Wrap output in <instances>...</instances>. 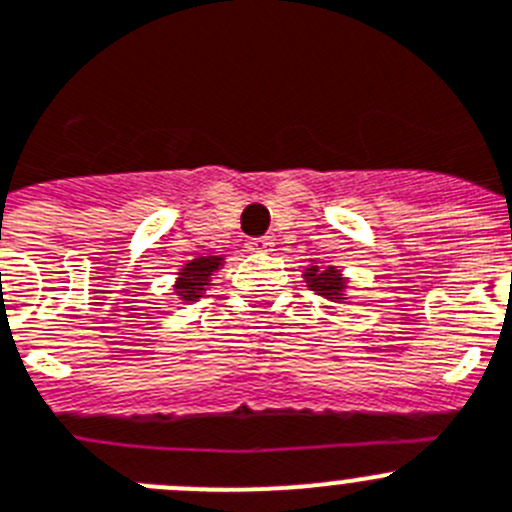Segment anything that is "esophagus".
<instances>
[{
    "label": "esophagus",
    "instance_id": "obj_1",
    "mask_svg": "<svg viewBox=\"0 0 512 512\" xmlns=\"http://www.w3.org/2000/svg\"><path fill=\"white\" fill-rule=\"evenodd\" d=\"M270 245H273V242H270L267 237L247 239V250H250V252H265V250H270Z\"/></svg>",
    "mask_w": 512,
    "mask_h": 512
}]
</instances>
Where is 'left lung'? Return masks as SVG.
<instances>
[{
  "label": "left lung",
  "instance_id": "obj_1",
  "mask_svg": "<svg viewBox=\"0 0 512 512\" xmlns=\"http://www.w3.org/2000/svg\"><path fill=\"white\" fill-rule=\"evenodd\" d=\"M306 283L308 288L316 290L324 298H342L344 293V278L336 273L334 267H306Z\"/></svg>",
  "mask_w": 512,
  "mask_h": 512
}]
</instances>
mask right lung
I'll return each instance as SVG.
<instances>
[{"label":"right lung","mask_w":512,"mask_h":512,"mask_svg":"<svg viewBox=\"0 0 512 512\" xmlns=\"http://www.w3.org/2000/svg\"><path fill=\"white\" fill-rule=\"evenodd\" d=\"M222 257H199V260H191L181 273H178L176 293L186 303L199 301L204 296V288L209 285V275L219 267Z\"/></svg>","instance_id":"1"}]
</instances>
